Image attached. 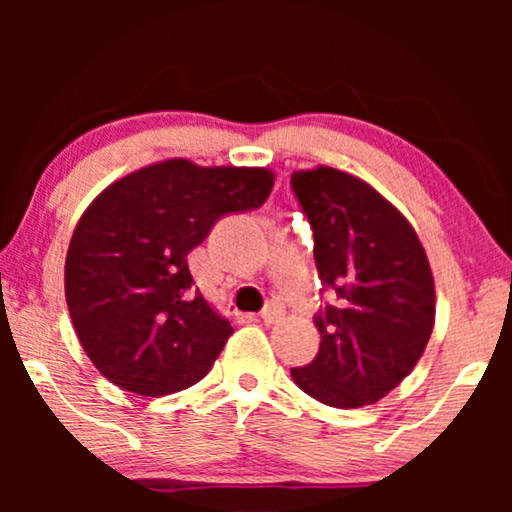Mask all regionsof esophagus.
Returning <instances> with one entry per match:
<instances>
[{
	"label": "esophagus",
	"mask_w": 512,
	"mask_h": 512,
	"mask_svg": "<svg viewBox=\"0 0 512 512\" xmlns=\"http://www.w3.org/2000/svg\"><path fill=\"white\" fill-rule=\"evenodd\" d=\"M284 317V307L277 305V303H270L265 310L261 312V319L265 321V324H275V321H279Z\"/></svg>",
	"instance_id": "esophagus-1"
}]
</instances>
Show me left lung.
I'll use <instances>...</instances> for the list:
<instances>
[{
	"label": "left lung",
	"instance_id": "8db88e82",
	"mask_svg": "<svg viewBox=\"0 0 512 512\" xmlns=\"http://www.w3.org/2000/svg\"><path fill=\"white\" fill-rule=\"evenodd\" d=\"M291 188L314 235L321 293L317 356L291 368L307 396L361 408L387 396L417 366L436 317L424 247L405 216L366 181L317 167L293 172Z\"/></svg>",
	"mask_w": 512,
	"mask_h": 512
}]
</instances>
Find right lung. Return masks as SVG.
<instances>
[{"label":"right lung","mask_w":512,"mask_h":512,"mask_svg":"<svg viewBox=\"0 0 512 512\" xmlns=\"http://www.w3.org/2000/svg\"><path fill=\"white\" fill-rule=\"evenodd\" d=\"M272 184L261 167L174 158L116 181L83 212L65 296L88 359L109 382L158 398L212 370L233 326L195 289L188 254L223 216L261 207Z\"/></svg>","instance_id":"obj_1"}]
</instances>
